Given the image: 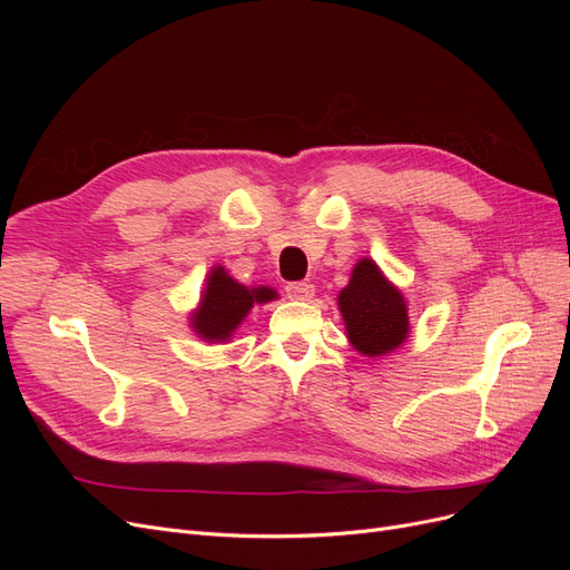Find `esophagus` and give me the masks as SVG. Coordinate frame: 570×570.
Wrapping results in <instances>:
<instances>
[{"label": "esophagus", "mask_w": 570, "mask_h": 570, "mask_svg": "<svg viewBox=\"0 0 570 570\" xmlns=\"http://www.w3.org/2000/svg\"><path fill=\"white\" fill-rule=\"evenodd\" d=\"M285 292H287L289 299L306 302V299L314 297V285H308V283H287Z\"/></svg>", "instance_id": "esophagus-1"}]
</instances>
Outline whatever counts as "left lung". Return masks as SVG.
I'll use <instances>...</instances> for the list:
<instances>
[{"label": "left lung", "mask_w": 570, "mask_h": 570, "mask_svg": "<svg viewBox=\"0 0 570 570\" xmlns=\"http://www.w3.org/2000/svg\"><path fill=\"white\" fill-rule=\"evenodd\" d=\"M340 312L354 347L366 356H381L409 335L406 304L371 258L356 264L350 285L340 292Z\"/></svg>", "instance_id": "left-lung-1"}]
</instances>
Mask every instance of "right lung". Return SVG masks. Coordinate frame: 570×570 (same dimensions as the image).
<instances>
[{
    "mask_svg": "<svg viewBox=\"0 0 570 570\" xmlns=\"http://www.w3.org/2000/svg\"><path fill=\"white\" fill-rule=\"evenodd\" d=\"M271 299H275V292L271 287L247 289L245 285L235 283L220 266H216L209 275V283H206L202 304L193 316V325L204 340L226 342L254 304Z\"/></svg>",
    "mask_w": 570,
    "mask_h": 570,
    "instance_id": "add662e5",
    "label": "right lung"
}]
</instances>
